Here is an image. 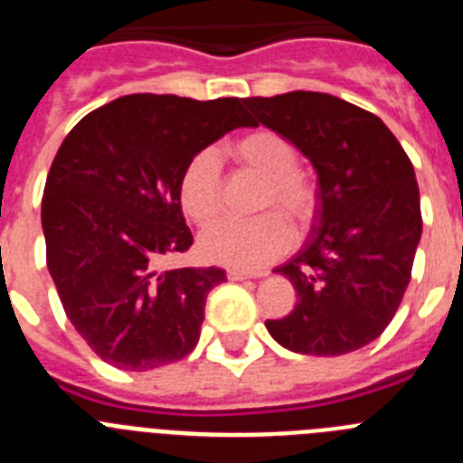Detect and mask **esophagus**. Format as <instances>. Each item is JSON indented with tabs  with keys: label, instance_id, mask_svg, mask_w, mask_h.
<instances>
[{
	"label": "esophagus",
	"instance_id": "obj_1",
	"mask_svg": "<svg viewBox=\"0 0 463 463\" xmlns=\"http://www.w3.org/2000/svg\"><path fill=\"white\" fill-rule=\"evenodd\" d=\"M261 276H267V273H252V271H243V269H227L229 280H248V278H261Z\"/></svg>",
	"mask_w": 463,
	"mask_h": 463
}]
</instances>
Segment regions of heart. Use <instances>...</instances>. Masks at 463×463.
I'll use <instances>...</instances> for the list:
<instances>
[{"label": "heart", "mask_w": 463, "mask_h": 463, "mask_svg": "<svg viewBox=\"0 0 463 463\" xmlns=\"http://www.w3.org/2000/svg\"><path fill=\"white\" fill-rule=\"evenodd\" d=\"M243 169L264 181L260 211H278L294 229L308 227L317 211V185L308 171L298 166L294 143L273 129L245 134L229 148ZM222 169L213 150L190 159L178 178V202L187 218L208 224L218 218ZM276 213H264L248 222L220 220L199 239V252L211 264L257 271L288 250L289 229Z\"/></svg>", "instance_id": "1"}]
</instances>
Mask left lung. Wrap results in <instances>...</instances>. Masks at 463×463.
Here are the masks:
<instances>
[{
    "mask_svg": "<svg viewBox=\"0 0 463 463\" xmlns=\"http://www.w3.org/2000/svg\"><path fill=\"white\" fill-rule=\"evenodd\" d=\"M243 104L317 171L310 236L276 269L297 289V306L267 320L269 334L317 357L369 345L406 294L422 236L412 162L378 116L334 94L297 90Z\"/></svg>",
    "mask_w": 463,
    "mask_h": 463,
    "instance_id": "8db88e82",
    "label": "left lung"
}]
</instances>
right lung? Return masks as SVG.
Instances as JSON below:
<instances>
[{"instance_id":"right-lung-1","label":"right lung","mask_w":463,"mask_h":463,"mask_svg":"<svg viewBox=\"0 0 463 463\" xmlns=\"http://www.w3.org/2000/svg\"><path fill=\"white\" fill-rule=\"evenodd\" d=\"M236 97L196 101L127 94L73 127L48 171L41 224L69 322L122 371H150L194 350L222 269H171L192 245L178 178L206 146L252 127Z\"/></svg>"}]
</instances>
